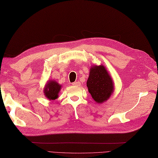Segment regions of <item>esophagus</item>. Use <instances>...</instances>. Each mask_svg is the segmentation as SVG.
Segmentation results:
<instances>
[{
	"label": "esophagus",
	"mask_w": 158,
	"mask_h": 158,
	"mask_svg": "<svg viewBox=\"0 0 158 158\" xmlns=\"http://www.w3.org/2000/svg\"><path fill=\"white\" fill-rule=\"evenodd\" d=\"M80 82H73L72 83V85H74V86H80Z\"/></svg>",
	"instance_id": "esophagus-1"
}]
</instances>
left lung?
Listing matches in <instances>:
<instances>
[{
  "instance_id": "8db88e82",
  "label": "left lung",
  "mask_w": 158,
  "mask_h": 158,
  "mask_svg": "<svg viewBox=\"0 0 158 158\" xmlns=\"http://www.w3.org/2000/svg\"><path fill=\"white\" fill-rule=\"evenodd\" d=\"M88 92L98 104L107 101L114 91L113 79L103 65H92L86 82Z\"/></svg>"
}]
</instances>
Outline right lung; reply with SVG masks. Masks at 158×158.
<instances>
[{"mask_svg":"<svg viewBox=\"0 0 158 158\" xmlns=\"http://www.w3.org/2000/svg\"><path fill=\"white\" fill-rule=\"evenodd\" d=\"M61 84H58L54 80H49L44 88V94L46 98L52 101L57 99L61 90Z\"/></svg>","mask_w":158,"mask_h":158,"instance_id":"obj_1","label":"right lung"}]
</instances>
